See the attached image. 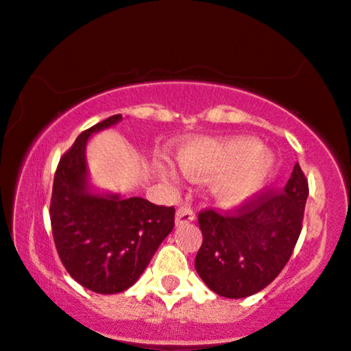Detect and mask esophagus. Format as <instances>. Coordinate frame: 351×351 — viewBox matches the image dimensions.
Wrapping results in <instances>:
<instances>
[{
    "mask_svg": "<svg viewBox=\"0 0 351 351\" xmlns=\"http://www.w3.org/2000/svg\"><path fill=\"white\" fill-rule=\"evenodd\" d=\"M195 219V213L189 206H180L176 213V226H185Z\"/></svg>",
    "mask_w": 351,
    "mask_h": 351,
    "instance_id": "esophagus-1",
    "label": "esophagus"
}]
</instances>
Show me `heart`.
Listing matches in <instances>:
<instances>
[{
    "instance_id": "b5f03b06",
    "label": "heart",
    "mask_w": 351,
    "mask_h": 351,
    "mask_svg": "<svg viewBox=\"0 0 351 351\" xmlns=\"http://www.w3.org/2000/svg\"><path fill=\"white\" fill-rule=\"evenodd\" d=\"M177 162L186 179H213L209 192L222 208H237L263 192L276 171V156L250 136L195 138L182 145ZM174 180L171 169L162 171Z\"/></svg>"
}]
</instances>
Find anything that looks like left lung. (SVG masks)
Instances as JSON below:
<instances>
[{
	"mask_svg": "<svg viewBox=\"0 0 351 351\" xmlns=\"http://www.w3.org/2000/svg\"><path fill=\"white\" fill-rule=\"evenodd\" d=\"M306 198L308 180L297 162L280 192L261 193L234 215L199 213L203 243L195 269L208 289L245 298L269 285L292 256Z\"/></svg>",
	"mask_w": 351,
	"mask_h": 351,
	"instance_id": "8db88e82",
	"label": "left lung"
}]
</instances>
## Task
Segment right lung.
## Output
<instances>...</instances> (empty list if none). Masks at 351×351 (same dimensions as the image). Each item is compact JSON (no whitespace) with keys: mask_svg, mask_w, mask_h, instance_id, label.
Listing matches in <instances>:
<instances>
[{"mask_svg":"<svg viewBox=\"0 0 351 351\" xmlns=\"http://www.w3.org/2000/svg\"><path fill=\"white\" fill-rule=\"evenodd\" d=\"M122 121L121 114L82 132L59 161L49 206L54 245L74 280L92 292H124L138 280L174 229V208L140 197L98 192L85 149L90 136Z\"/></svg>","mask_w":351,"mask_h":351,"instance_id":"right-lung-1","label":"right lung"}]
</instances>
